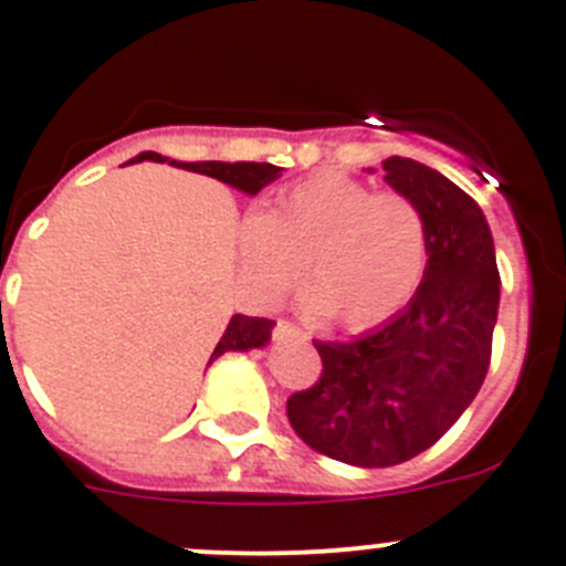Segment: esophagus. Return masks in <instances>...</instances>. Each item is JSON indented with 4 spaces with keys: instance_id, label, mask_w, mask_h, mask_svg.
I'll return each mask as SVG.
<instances>
[{
    "instance_id": "esophagus-1",
    "label": "esophagus",
    "mask_w": 566,
    "mask_h": 566,
    "mask_svg": "<svg viewBox=\"0 0 566 566\" xmlns=\"http://www.w3.org/2000/svg\"><path fill=\"white\" fill-rule=\"evenodd\" d=\"M274 339H283V337H300V339H306V332L300 326H294V323H289V319H277L274 323Z\"/></svg>"
}]
</instances>
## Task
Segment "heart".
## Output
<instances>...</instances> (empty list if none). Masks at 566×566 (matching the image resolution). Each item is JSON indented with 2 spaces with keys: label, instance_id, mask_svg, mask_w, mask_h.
<instances>
[{
  "label": "heart",
  "instance_id": "obj_1",
  "mask_svg": "<svg viewBox=\"0 0 566 566\" xmlns=\"http://www.w3.org/2000/svg\"><path fill=\"white\" fill-rule=\"evenodd\" d=\"M240 252L263 297L289 292L306 263V306L345 328H368L422 283L428 223L408 195L319 172L289 187L269 214H249Z\"/></svg>",
  "mask_w": 566,
  "mask_h": 566
}]
</instances>
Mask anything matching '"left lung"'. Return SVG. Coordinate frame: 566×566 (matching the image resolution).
I'll return each instance as SVG.
<instances>
[{
  "instance_id": "1",
  "label": "left lung",
  "mask_w": 566,
  "mask_h": 566,
  "mask_svg": "<svg viewBox=\"0 0 566 566\" xmlns=\"http://www.w3.org/2000/svg\"><path fill=\"white\" fill-rule=\"evenodd\" d=\"M382 169L428 223L422 283L385 326L314 339L323 374L286 402L308 448L357 468L408 462L462 417L488 374L502 286L493 234L464 189L399 155Z\"/></svg>"
}]
</instances>
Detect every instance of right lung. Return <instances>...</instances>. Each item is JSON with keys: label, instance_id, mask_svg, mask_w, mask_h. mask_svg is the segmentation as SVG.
Returning a JSON list of instances; mask_svg holds the SVG:
<instances>
[{"label": "right lung", "instance_id": "add662e5", "mask_svg": "<svg viewBox=\"0 0 566 566\" xmlns=\"http://www.w3.org/2000/svg\"><path fill=\"white\" fill-rule=\"evenodd\" d=\"M144 158H149V161H167V158H161L158 153H142L138 158H133V161H144ZM181 167L189 169V172H201V175H209V178H218V181L229 184V187L240 189V192H247V195H258L260 189L266 187V184H272L274 178H280V172H283V169L274 167V164H254V161H234V164L195 161V164H181ZM272 328H274V319L234 314V317L229 319V326L227 332H223L221 343L214 345L212 359L221 357V354L227 352H249V348L266 345L269 337H272ZM212 359H209V363H212Z\"/></svg>", "mask_w": 566, "mask_h": 566}]
</instances>
